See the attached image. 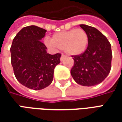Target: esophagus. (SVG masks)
<instances>
[{"label": "esophagus", "instance_id": "1", "mask_svg": "<svg viewBox=\"0 0 122 122\" xmlns=\"http://www.w3.org/2000/svg\"><path fill=\"white\" fill-rule=\"evenodd\" d=\"M66 57V56H65V55H63V54H62L61 55V59H60V60H61V61H63L64 60V59Z\"/></svg>", "mask_w": 122, "mask_h": 122}]
</instances>
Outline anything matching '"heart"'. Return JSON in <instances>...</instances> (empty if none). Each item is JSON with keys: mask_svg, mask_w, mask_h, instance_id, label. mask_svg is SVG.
Listing matches in <instances>:
<instances>
[{"mask_svg": "<svg viewBox=\"0 0 122 122\" xmlns=\"http://www.w3.org/2000/svg\"><path fill=\"white\" fill-rule=\"evenodd\" d=\"M44 43L48 47L52 49L64 50L69 56H79L87 49L88 35L82 29H72L56 32L51 40L46 38Z\"/></svg>", "mask_w": 122, "mask_h": 122, "instance_id": "obj_1", "label": "heart"}]
</instances>
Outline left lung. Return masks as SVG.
<instances>
[{"instance_id":"left-lung-1","label":"left lung","mask_w":122,"mask_h":122,"mask_svg":"<svg viewBox=\"0 0 122 122\" xmlns=\"http://www.w3.org/2000/svg\"><path fill=\"white\" fill-rule=\"evenodd\" d=\"M80 27L88 35V46L84 53L74 57V65L71 74L77 84L93 86L101 83L111 69V45L99 30L82 24Z\"/></svg>"}]
</instances>
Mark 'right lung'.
<instances>
[{"mask_svg":"<svg viewBox=\"0 0 122 122\" xmlns=\"http://www.w3.org/2000/svg\"><path fill=\"white\" fill-rule=\"evenodd\" d=\"M47 30L35 25L23 27L13 39L11 63L20 84L34 90H42L53 81V71L60 63V53H47L40 40Z\"/></svg>","mask_w":122,"mask_h":122,"instance_id":"obj_1","label":"right lung"}]
</instances>
